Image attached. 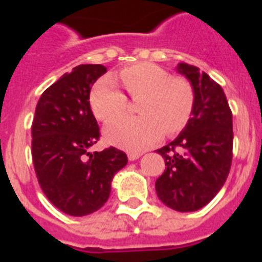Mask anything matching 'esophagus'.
I'll use <instances>...</instances> for the list:
<instances>
[{
  "label": "esophagus",
  "instance_id": "esophagus-1",
  "mask_svg": "<svg viewBox=\"0 0 262 262\" xmlns=\"http://www.w3.org/2000/svg\"><path fill=\"white\" fill-rule=\"evenodd\" d=\"M141 156V154H139V152H129L127 154V159L130 160V162H133V160H137Z\"/></svg>",
  "mask_w": 262,
  "mask_h": 262
}]
</instances>
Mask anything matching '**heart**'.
<instances>
[{"instance_id": "1", "label": "heart", "mask_w": 262, "mask_h": 262, "mask_svg": "<svg viewBox=\"0 0 262 262\" xmlns=\"http://www.w3.org/2000/svg\"><path fill=\"white\" fill-rule=\"evenodd\" d=\"M127 94L137 100V117H121L104 129V137L117 147L143 151L158 143L163 133L178 135L187 126L195 103L193 84L185 77L171 76L152 62H139L119 71ZM91 108L100 121H110L126 110L127 99L107 76L95 84L90 95Z\"/></svg>"}]
</instances>
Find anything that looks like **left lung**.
<instances>
[{"label":"left lung","instance_id":"8db88e82","mask_svg":"<svg viewBox=\"0 0 262 262\" xmlns=\"http://www.w3.org/2000/svg\"><path fill=\"white\" fill-rule=\"evenodd\" d=\"M177 72L194 87V110L174 141L158 149L166 170L156 194L178 212L205 207L223 187L232 160V113L223 88L197 67L181 62Z\"/></svg>","mask_w":262,"mask_h":262}]
</instances>
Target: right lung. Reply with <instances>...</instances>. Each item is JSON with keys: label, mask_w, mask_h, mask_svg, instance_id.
Here are the masks:
<instances>
[{"label": "right lung", "mask_w": 262, "mask_h": 262, "mask_svg": "<svg viewBox=\"0 0 262 262\" xmlns=\"http://www.w3.org/2000/svg\"><path fill=\"white\" fill-rule=\"evenodd\" d=\"M103 65H79L42 94L32 121V160L50 203L71 216L94 213L104 205L114 175L126 166L125 152L110 147L91 154L99 126L90 106Z\"/></svg>", "instance_id": "1"}]
</instances>
